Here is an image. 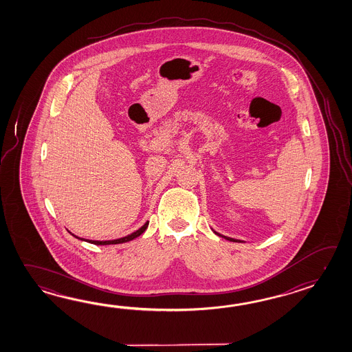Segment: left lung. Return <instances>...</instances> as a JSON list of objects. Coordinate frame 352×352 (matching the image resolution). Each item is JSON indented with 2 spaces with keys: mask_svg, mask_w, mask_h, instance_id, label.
<instances>
[{
  "mask_svg": "<svg viewBox=\"0 0 352 352\" xmlns=\"http://www.w3.org/2000/svg\"><path fill=\"white\" fill-rule=\"evenodd\" d=\"M212 232H215V234H217V235H219V236H221V238H224V239L230 240V241H235V243H236V241H240V240L232 239V238H229V236H224V235H221V234H219V232H215V230H212Z\"/></svg>",
  "mask_w": 352,
  "mask_h": 352,
  "instance_id": "8db88e82",
  "label": "left lung"
}]
</instances>
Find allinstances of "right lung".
<instances>
[{"label":"right lung","mask_w":352,"mask_h":352,"mask_svg":"<svg viewBox=\"0 0 352 352\" xmlns=\"http://www.w3.org/2000/svg\"><path fill=\"white\" fill-rule=\"evenodd\" d=\"M147 226H148V221H146L143 226H141L138 230H135V232H132V234H129L127 236H123V238H120V239H114V240H105V241H98V240H88V239H82V238H79V236H76L74 234H72L73 236H75L76 239L82 240V241H87V243H90V244H96V245H111V244H123V243H128V241H131V240L135 239V238H138L140 235H142L143 232H146V229H147Z\"/></svg>","instance_id":"add662e5"}]
</instances>
